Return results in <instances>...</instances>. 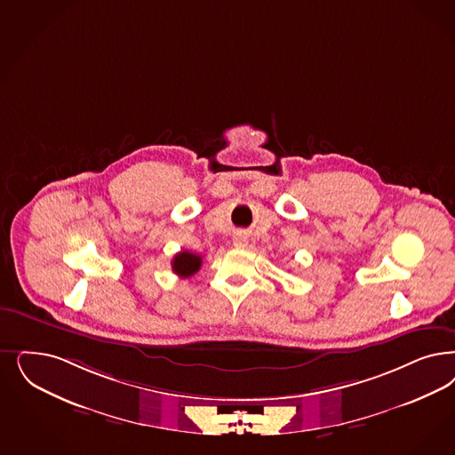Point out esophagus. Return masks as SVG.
Masks as SVG:
<instances>
[{
    "label": "esophagus",
    "mask_w": 455,
    "mask_h": 455,
    "mask_svg": "<svg viewBox=\"0 0 455 455\" xmlns=\"http://www.w3.org/2000/svg\"><path fill=\"white\" fill-rule=\"evenodd\" d=\"M234 243H235L236 247H245L247 245V236L243 235V234L236 235Z\"/></svg>",
    "instance_id": "esophagus-1"
}]
</instances>
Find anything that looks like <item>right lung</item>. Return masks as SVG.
<instances>
[{"mask_svg": "<svg viewBox=\"0 0 455 455\" xmlns=\"http://www.w3.org/2000/svg\"><path fill=\"white\" fill-rule=\"evenodd\" d=\"M172 272L180 277H191L202 267V255L188 251H180L172 257Z\"/></svg>", "mask_w": 455, "mask_h": 455, "instance_id": "add662e5", "label": "right lung"}]
</instances>
